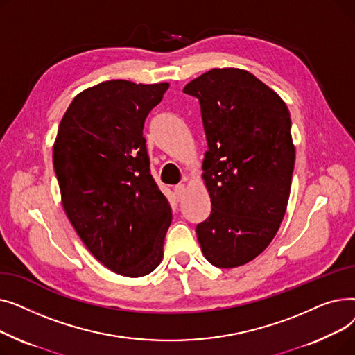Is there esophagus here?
Here are the masks:
<instances>
[{"mask_svg":"<svg viewBox=\"0 0 355 355\" xmlns=\"http://www.w3.org/2000/svg\"><path fill=\"white\" fill-rule=\"evenodd\" d=\"M174 193H175V196L180 198V197L185 193V185H184V184L175 185V187H174Z\"/></svg>","mask_w":355,"mask_h":355,"instance_id":"1","label":"esophagus"}]
</instances>
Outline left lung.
<instances>
[{
    "mask_svg": "<svg viewBox=\"0 0 355 355\" xmlns=\"http://www.w3.org/2000/svg\"><path fill=\"white\" fill-rule=\"evenodd\" d=\"M182 92L200 102L209 145L202 180L211 213L196 227L201 252L216 268L246 265L286 211L295 165L288 106L241 69H211Z\"/></svg>",
    "mask_w": 355,
    "mask_h": 355,
    "instance_id": "1",
    "label": "left lung"
}]
</instances>
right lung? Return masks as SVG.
Returning a JSON list of instances; mask_svg holds the SVG:
<instances>
[{
  "label": "right lung",
  "instance_id": "right-lung-1",
  "mask_svg": "<svg viewBox=\"0 0 355 355\" xmlns=\"http://www.w3.org/2000/svg\"><path fill=\"white\" fill-rule=\"evenodd\" d=\"M168 86L107 80L83 90L67 107L53 146L71 226L103 266L128 277L161 263L173 218L149 173L142 135Z\"/></svg>",
  "mask_w": 355,
  "mask_h": 355
}]
</instances>
